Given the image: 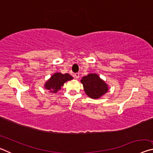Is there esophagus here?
Instances as JSON below:
<instances>
[{
	"label": "esophagus",
	"instance_id": "obj_1",
	"mask_svg": "<svg viewBox=\"0 0 153 153\" xmlns=\"http://www.w3.org/2000/svg\"><path fill=\"white\" fill-rule=\"evenodd\" d=\"M74 76L75 78L78 79L79 77V73H76V74H75L74 75Z\"/></svg>",
	"mask_w": 153,
	"mask_h": 153
}]
</instances>
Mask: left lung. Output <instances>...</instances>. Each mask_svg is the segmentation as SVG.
<instances>
[{"mask_svg":"<svg viewBox=\"0 0 153 153\" xmlns=\"http://www.w3.org/2000/svg\"><path fill=\"white\" fill-rule=\"evenodd\" d=\"M84 91L90 98H99L108 92V85L96 74H90L80 80Z\"/></svg>","mask_w":153,"mask_h":153,"instance_id":"1","label":"left lung"}]
</instances>
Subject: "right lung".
<instances>
[{
    "label": "right lung",
    "instance_id": "add662e5",
    "mask_svg": "<svg viewBox=\"0 0 153 153\" xmlns=\"http://www.w3.org/2000/svg\"><path fill=\"white\" fill-rule=\"evenodd\" d=\"M73 79V77L68 74H62L61 73H55L46 81L45 84L46 89L50 90L52 93H56L61 87L67 81Z\"/></svg>",
    "mask_w": 153,
    "mask_h": 153
}]
</instances>
